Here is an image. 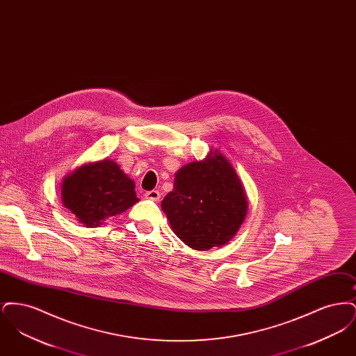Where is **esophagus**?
Masks as SVG:
<instances>
[{
    "label": "esophagus",
    "instance_id": "obj_1",
    "mask_svg": "<svg viewBox=\"0 0 356 356\" xmlns=\"http://www.w3.org/2000/svg\"><path fill=\"white\" fill-rule=\"evenodd\" d=\"M144 197H145V199H148V200L159 202V199H160V192H159V191H156V189H153V191H149V192H145Z\"/></svg>",
    "mask_w": 356,
    "mask_h": 356
}]
</instances>
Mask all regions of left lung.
I'll list each match as a JSON object with an SVG mask.
<instances>
[{
    "label": "left lung",
    "instance_id": "left-lung-1",
    "mask_svg": "<svg viewBox=\"0 0 356 356\" xmlns=\"http://www.w3.org/2000/svg\"><path fill=\"white\" fill-rule=\"evenodd\" d=\"M170 228L188 247L207 251L236 235L247 216L244 186L229 160L213 148L175 175L173 191L161 202Z\"/></svg>",
    "mask_w": 356,
    "mask_h": 356
}]
</instances>
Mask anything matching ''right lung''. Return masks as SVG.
<instances>
[{"mask_svg":"<svg viewBox=\"0 0 356 356\" xmlns=\"http://www.w3.org/2000/svg\"><path fill=\"white\" fill-rule=\"evenodd\" d=\"M64 207L88 228L135 205V181L111 159L88 163L67 175L61 184Z\"/></svg>","mask_w":356,"mask_h":356,"instance_id":"obj_1","label":"right lung"}]
</instances>
